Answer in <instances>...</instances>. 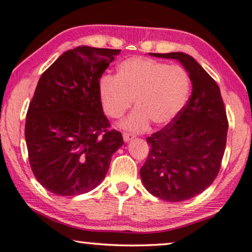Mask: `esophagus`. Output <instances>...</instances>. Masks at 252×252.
<instances>
[{
	"instance_id": "obj_1",
	"label": "esophagus",
	"mask_w": 252,
	"mask_h": 252,
	"mask_svg": "<svg viewBox=\"0 0 252 252\" xmlns=\"http://www.w3.org/2000/svg\"><path fill=\"white\" fill-rule=\"evenodd\" d=\"M123 137H124V141H125V142H129L134 138V135H131L129 133H124Z\"/></svg>"
}]
</instances>
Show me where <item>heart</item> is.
<instances>
[{
	"label": "heart",
	"instance_id": "b5f03b06",
	"mask_svg": "<svg viewBox=\"0 0 252 252\" xmlns=\"http://www.w3.org/2000/svg\"><path fill=\"white\" fill-rule=\"evenodd\" d=\"M102 108L110 118L136 109L121 126L139 131L148 123L164 126L183 109L189 94V78L180 65H168L146 57H133L118 64L116 77L104 75L98 82Z\"/></svg>",
	"mask_w": 252,
	"mask_h": 252
}]
</instances>
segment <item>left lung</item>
I'll use <instances>...</instances> for the list:
<instances>
[{"mask_svg": "<svg viewBox=\"0 0 252 252\" xmlns=\"http://www.w3.org/2000/svg\"><path fill=\"white\" fill-rule=\"evenodd\" d=\"M151 56L180 61L189 72L192 94L168 125L147 137L151 151L139 173L151 194L182 202L203 192L218 176L228 119L219 86L195 59L183 52Z\"/></svg>", "mask_w": 252, "mask_h": 252, "instance_id": "left-lung-1", "label": "left lung"}]
</instances>
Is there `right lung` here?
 <instances>
[{
  "instance_id": "1",
  "label": "right lung",
  "mask_w": 252,
  "mask_h": 252,
  "mask_svg": "<svg viewBox=\"0 0 252 252\" xmlns=\"http://www.w3.org/2000/svg\"><path fill=\"white\" fill-rule=\"evenodd\" d=\"M119 52L77 47L40 77L24 135L33 174L53 194L75 196L98 187L123 146L122 134L109 129L98 93L99 79Z\"/></svg>"
}]
</instances>
